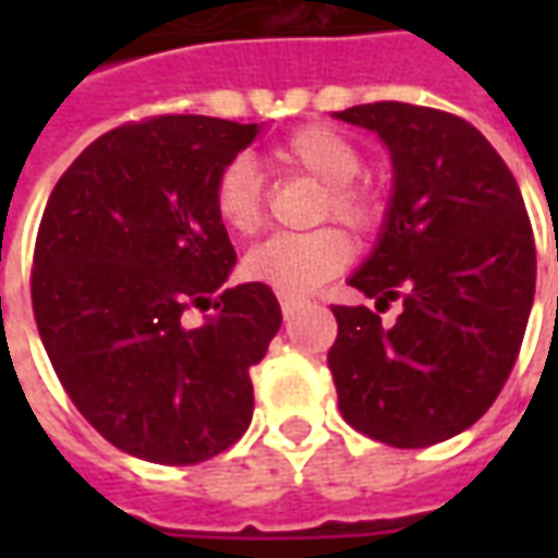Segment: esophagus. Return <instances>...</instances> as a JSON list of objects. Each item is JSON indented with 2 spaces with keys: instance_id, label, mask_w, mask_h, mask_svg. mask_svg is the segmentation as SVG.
Returning <instances> with one entry per match:
<instances>
[{
  "instance_id": "obj_1",
  "label": "esophagus",
  "mask_w": 558,
  "mask_h": 558,
  "mask_svg": "<svg viewBox=\"0 0 558 558\" xmlns=\"http://www.w3.org/2000/svg\"><path fill=\"white\" fill-rule=\"evenodd\" d=\"M299 304L302 302H295V299H280V311H283V316H292L299 311Z\"/></svg>"
}]
</instances>
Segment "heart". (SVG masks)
Listing matches in <instances>:
<instances>
[{
  "mask_svg": "<svg viewBox=\"0 0 558 558\" xmlns=\"http://www.w3.org/2000/svg\"><path fill=\"white\" fill-rule=\"evenodd\" d=\"M283 170L323 184L314 220H338L355 235L383 230L388 215L386 194L362 179L364 155L359 143L331 125H304L275 146ZM215 211L235 235H254L266 223V182L251 158H232L215 179ZM352 247L335 227L275 235L244 256V275L283 299H302L350 266Z\"/></svg>",
  "mask_w": 558,
  "mask_h": 558,
  "instance_id": "b5f03b06",
  "label": "heart"
}]
</instances>
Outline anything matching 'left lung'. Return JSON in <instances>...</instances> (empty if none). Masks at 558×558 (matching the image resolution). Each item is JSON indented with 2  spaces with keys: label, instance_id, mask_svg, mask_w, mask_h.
<instances>
[{
  "label": "left lung",
  "instance_id": "obj_1",
  "mask_svg": "<svg viewBox=\"0 0 558 558\" xmlns=\"http://www.w3.org/2000/svg\"><path fill=\"white\" fill-rule=\"evenodd\" d=\"M391 151L395 196L350 283L371 307L335 304L328 371L350 427L424 448L472 427L499 398L535 299V235L499 151L466 119L400 101L338 113ZM391 301L399 319L381 323Z\"/></svg>",
  "mask_w": 558,
  "mask_h": 558
}]
</instances>
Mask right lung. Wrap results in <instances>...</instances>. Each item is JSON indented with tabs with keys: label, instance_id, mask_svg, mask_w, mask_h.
<instances>
[{
	"label": "right lung",
	"instance_id": "1",
	"mask_svg": "<svg viewBox=\"0 0 558 558\" xmlns=\"http://www.w3.org/2000/svg\"><path fill=\"white\" fill-rule=\"evenodd\" d=\"M256 134L211 116L128 122L83 148L44 208L32 259L44 350L80 415L140 460L203 463L254 415L251 367L280 304L263 283L220 290L235 251L211 191ZM191 306L216 314L187 327Z\"/></svg>",
	"mask_w": 558,
	"mask_h": 558
}]
</instances>
